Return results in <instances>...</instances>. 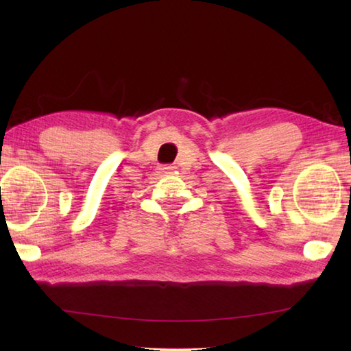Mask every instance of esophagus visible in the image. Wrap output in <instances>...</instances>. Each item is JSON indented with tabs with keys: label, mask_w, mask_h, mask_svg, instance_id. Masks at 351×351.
Segmentation results:
<instances>
[{
	"label": "esophagus",
	"mask_w": 351,
	"mask_h": 351,
	"mask_svg": "<svg viewBox=\"0 0 351 351\" xmlns=\"http://www.w3.org/2000/svg\"><path fill=\"white\" fill-rule=\"evenodd\" d=\"M161 170L164 171V173H173L175 167H171V165H165V167H162Z\"/></svg>",
	"instance_id": "1"
}]
</instances>
